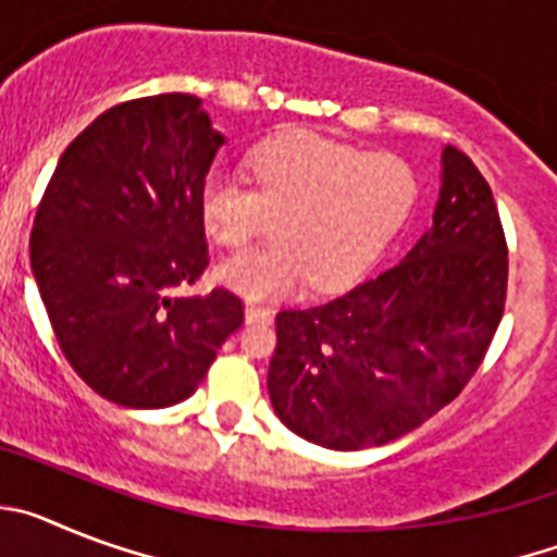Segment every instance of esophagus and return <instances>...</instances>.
<instances>
[{"instance_id": "34e87169", "label": "esophagus", "mask_w": 557, "mask_h": 557, "mask_svg": "<svg viewBox=\"0 0 557 557\" xmlns=\"http://www.w3.org/2000/svg\"><path fill=\"white\" fill-rule=\"evenodd\" d=\"M245 318H248V323H270L273 321V309L262 307V304H248Z\"/></svg>"}]
</instances>
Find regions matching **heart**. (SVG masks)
Returning a JSON list of instances; mask_svg holds the SVG:
<instances>
[{"label":"heart","mask_w":557,"mask_h":557,"mask_svg":"<svg viewBox=\"0 0 557 557\" xmlns=\"http://www.w3.org/2000/svg\"><path fill=\"white\" fill-rule=\"evenodd\" d=\"M250 186L209 172L198 209L206 234L243 248L273 223L275 239L218 264L228 287L282 295L309 278L318 293L348 287L382 253L416 200L410 164L318 133H282L248 156Z\"/></svg>","instance_id":"b5f03b06"}]
</instances>
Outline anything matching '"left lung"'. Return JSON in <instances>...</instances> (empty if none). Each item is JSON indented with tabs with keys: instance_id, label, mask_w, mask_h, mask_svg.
<instances>
[{
	"instance_id": "obj_1",
	"label": "left lung",
	"mask_w": 557,
	"mask_h": 557,
	"mask_svg": "<svg viewBox=\"0 0 557 557\" xmlns=\"http://www.w3.org/2000/svg\"><path fill=\"white\" fill-rule=\"evenodd\" d=\"M508 298V243L488 181L455 145L416 248L346 295L275 314L273 410L337 451L382 446L451 405L480 371Z\"/></svg>"
}]
</instances>
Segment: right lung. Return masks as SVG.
<instances>
[{"label":"right lung","mask_w":557,"mask_h":557,"mask_svg":"<svg viewBox=\"0 0 557 557\" xmlns=\"http://www.w3.org/2000/svg\"><path fill=\"white\" fill-rule=\"evenodd\" d=\"M223 136L191 95L108 108L63 150L29 234V264L69 366L113 405L195 393L245 321L236 293L198 284L209 243L198 191Z\"/></svg>","instance_id":"1"}]
</instances>
